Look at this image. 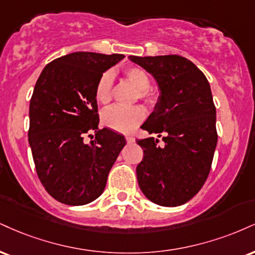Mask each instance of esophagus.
Here are the masks:
<instances>
[{"label":"esophagus","mask_w":255,"mask_h":255,"mask_svg":"<svg viewBox=\"0 0 255 255\" xmlns=\"http://www.w3.org/2000/svg\"><path fill=\"white\" fill-rule=\"evenodd\" d=\"M126 140H127L128 143H131V142H134V141H135V139H134V136H131V135L126 136Z\"/></svg>","instance_id":"34e87169"}]
</instances>
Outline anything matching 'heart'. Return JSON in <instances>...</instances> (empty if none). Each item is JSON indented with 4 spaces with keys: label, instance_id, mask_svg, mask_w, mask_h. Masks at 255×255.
Listing matches in <instances>:
<instances>
[{
    "label": "heart",
    "instance_id": "1",
    "mask_svg": "<svg viewBox=\"0 0 255 255\" xmlns=\"http://www.w3.org/2000/svg\"><path fill=\"white\" fill-rule=\"evenodd\" d=\"M124 76L128 82L136 89V97L145 101L146 103L153 104L157 100L155 91L149 88L151 79L147 72L141 67L130 66L124 70ZM113 75L104 72L96 83L95 97L101 104H108L112 100ZM145 118V110L140 106L120 107L115 106L104 110L102 121L107 127L112 128L120 133H130Z\"/></svg>",
    "mask_w": 255,
    "mask_h": 255
}]
</instances>
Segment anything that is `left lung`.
Here are the masks:
<instances>
[{
  "instance_id": "left-lung-1",
  "label": "left lung",
  "mask_w": 255,
  "mask_h": 255,
  "mask_svg": "<svg viewBox=\"0 0 255 255\" xmlns=\"http://www.w3.org/2000/svg\"><path fill=\"white\" fill-rule=\"evenodd\" d=\"M155 79L159 97L141 126L158 139L137 140L143 159L136 166L137 183L149 201L177 207L201 190L210 172L217 143L216 108L204 73L186 58L128 57Z\"/></svg>"
}]
</instances>
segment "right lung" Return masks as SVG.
Listing matches in <instances>:
<instances>
[{
	"label": "right lung",
	"instance_id": "add662e5",
	"mask_svg": "<svg viewBox=\"0 0 255 255\" xmlns=\"http://www.w3.org/2000/svg\"><path fill=\"white\" fill-rule=\"evenodd\" d=\"M124 58L73 52L47 64L36 81L28 142L40 182L60 203L84 205L100 197L126 145L120 134L98 129L95 97L98 78ZM90 130L95 137L87 144L84 137Z\"/></svg>",
	"mask_w": 255,
	"mask_h": 255
}]
</instances>
